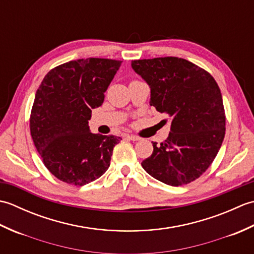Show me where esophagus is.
<instances>
[{
    "label": "esophagus",
    "instance_id": "34e87169",
    "mask_svg": "<svg viewBox=\"0 0 254 254\" xmlns=\"http://www.w3.org/2000/svg\"><path fill=\"white\" fill-rule=\"evenodd\" d=\"M124 137L127 139H131V141H139V139H141V137H138L136 135H124Z\"/></svg>",
    "mask_w": 254,
    "mask_h": 254
}]
</instances>
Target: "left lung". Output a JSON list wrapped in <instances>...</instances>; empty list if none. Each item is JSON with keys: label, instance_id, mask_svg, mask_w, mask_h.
Listing matches in <instances>:
<instances>
[{"label": "left lung", "instance_id": "1", "mask_svg": "<svg viewBox=\"0 0 254 254\" xmlns=\"http://www.w3.org/2000/svg\"><path fill=\"white\" fill-rule=\"evenodd\" d=\"M132 68L150 88L149 105L171 120L169 136L143 160L148 175L166 185H188L213 163L222 146L226 117L212 75L190 61L166 57L134 60Z\"/></svg>", "mask_w": 254, "mask_h": 254}]
</instances>
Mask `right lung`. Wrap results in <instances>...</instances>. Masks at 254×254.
<instances>
[{
    "label": "right lung",
    "instance_id": "add662e5",
    "mask_svg": "<svg viewBox=\"0 0 254 254\" xmlns=\"http://www.w3.org/2000/svg\"><path fill=\"white\" fill-rule=\"evenodd\" d=\"M121 63L98 58L69 61L52 68L37 89L30 134L45 166L59 180L84 186L109 168L113 147L122 138L91 133L88 121Z\"/></svg>",
    "mask_w": 254,
    "mask_h": 254
}]
</instances>
